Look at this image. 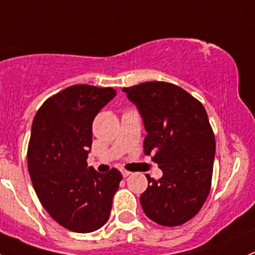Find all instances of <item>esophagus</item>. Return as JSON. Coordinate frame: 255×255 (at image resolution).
<instances>
[{
  "label": "esophagus",
  "mask_w": 255,
  "mask_h": 255,
  "mask_svg": "<svg viewBox=\"0 0 255 255\" xmlns=\"http://www.w3.org/2000/svg\"><path fill=\"white\" fill-rule=\"evenodd\" d=\"M121 174H123L124 178H128V176H129V175H131V173H130V171H126V170L121 171Z\"/></svg>",
  "instance_id": "esophagus-1"
}]
</instances>
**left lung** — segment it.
Here are the masks:
<instances>
[{
  "mask_svg": "<svg viewBox=\"0 0 255 255\" xmlns=\"http://www.w3.org/2000/svg\"><path fill=\"white\" fill-rule=\"evenodd\" d=\"M144 121L145 155L162 170L147 178L140 203L149 219L164 227L195 217L212 185L215 137L200 101L170 82L150 81L124 87Z\"/></svg>",
  "mask_w": 255,
  "mask_h": 255,
  "instance_id": "left-lung-1",
  "label": "left lung"
}]
</instances>
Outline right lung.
I'll return each instance as SVG.
<instances>
[{
    "label": "right lung",
    "instance_id": "add662e5",
    "mask_svg": "<svg viewBox=\"0 0 255 255\" xmlns=\"http://www.w3.org/2000/svg\"><path fill=\"white\" fill-rule=\"evenodd\" d=\"M116 96L113 87L74 85L48 98L36 114L27 150L33 189L46 212L76 233L100 229L123 179L118 169L87 166L93 121Z\"/></svg>",
    "mask_w": 255,
    "mask_h": 255
}]
</instances>
